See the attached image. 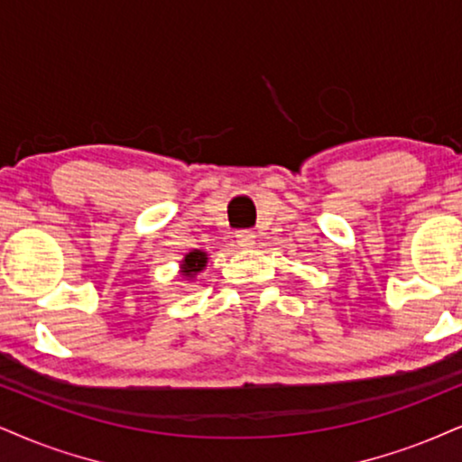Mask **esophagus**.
<instances>
[{"mask_svg": "<svg viewBox=\"0 0 462 462\" xmlns=\"http://www.w3.org/2000/svg\"><path fill=\"white\" fill-rule=\"evenodd\" d=\"M236 237L240 246H254V242H257V236L253 231H237Z\"/></svg>", "mask_w": 462, "mask_h": 462, "instance_id": "34e87169", "label": "esophagus"}]
</instances>
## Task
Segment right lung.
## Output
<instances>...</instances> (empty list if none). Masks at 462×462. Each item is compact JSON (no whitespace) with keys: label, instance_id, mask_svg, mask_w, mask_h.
Returning a JSON list of instances; mask_svg holds the SVG:
<instances>
[{"label":"right lung","instance_id":"right-lung-1","mask_svg":"<svg viewBox=\"0 0 462 462\" xmlns=\"http://www.w3.org/2000/svg\"><path fill=\"white\" fill-rule=\"evenodd\" d=\"M205 265H208V254L203 253V250H192V253H188L184 259H181V276L186 278V281H192L199 272L205 270Z\"/></svg>","mask_w":462,"mask_h":462}]
</instances>
